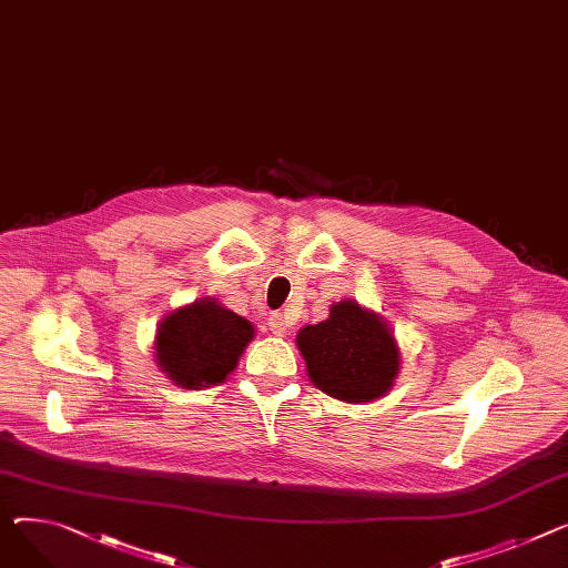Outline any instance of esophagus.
Masks as SVG:
<instances>
[{"instance_id":"34e87169","label":"esophagus","mask_w":568,"mask_h":568,"mask_svg":"<svg viewBox=\"0 0 568 568\" xmlns=\"http://www.w3.org/2000/svg\"><path fill=\"white\" fill-rule=\"evenodd\" d=\"M270 331H272L276 337H285V335H287V326H285L283 315H272V317H270Z\"/></svg>"}]
</instances>
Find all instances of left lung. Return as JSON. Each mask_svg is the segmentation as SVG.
<instances>
[{"label": "left lung", "mask_w": 568, "mask_h": 568, "mask_svg": "<svg viewBox=\"0 0 568 568\" xmlns=\"http://www.w3.org/2000/svg\"><path fill=\"white\" fill-rule=\"evenodd\" d=\"M315 388L347 404L386 397L402 369V352L390 324L356 298L335 301L328 317L296 333Z\"/></svg>", "instance_id": "obj_1"}]
</instances>
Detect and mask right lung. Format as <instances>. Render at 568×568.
<instances>
[{"label":"right lung","mask_w":568,"mask_h":568,"mask_svg":"<svg viewBox=\"0 0 568 568\" xmlns=\"http://www.w3.org/2000/svg\"><path fill=\"white\" fill-rule=\"evenodd\" d=\"M255 337L253 324L203 296L171 311L155 333V363L166 379L186 390L223 384Z\"/></svg>","instance_id":"right-lung-1"}]
</instances>
